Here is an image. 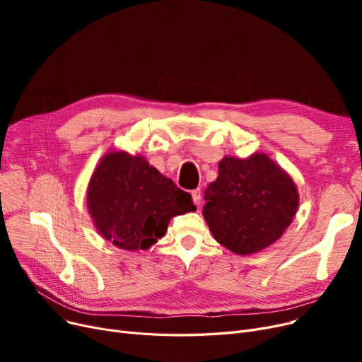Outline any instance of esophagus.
Listing matches in <instances>:
<instances>
[{
  "label": "esophagus",
  "mask_w": 362,
  "mask_h": 362,
  "mask_svg": "<svg viewBox=\"0 0 362 362\" xmlns=\"http://www.w3.org/2000/svg\"><path fill=\"white\" fill-rule=\"evenodd\" d=\"M192 198H194V204L199 206V204H201V199H202V195H201V189H195V191H192Z\"/></svg>",
  "instance_id": "obj_1"
}]
</instances>
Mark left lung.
<instances>
[{
    "label": "left lung",
    "instance_id": "1",
    "mask_svg": "<svg viewBox=\"0 0 362 362\" xmlns=\"http://www.w3.org/2000/svg\"><path fill=\"white\" fill-rule=\"evenodd\" d=\"M202 216L214 239L238 255L267 248L281 238L298 211L292 177L269 156L224 157L208 185Z\"/></svg>",
    "mask_w": 362,
    "mask_h": 362
}]
</instances>
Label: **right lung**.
<instances>
[{"label":"right lung","instance_id":"right-lung-1","mask_svg":"<svg viewBox=\"0 0 362 362\" xmlns=\"http://www.w3.org/2000/svg\"><path fill=\"white\" fill-rule=\"evenodd\" d=\"M88 210L103 238L127 251L148 250L170 220L195 211L191 194L149 165L142 156L111 151L88 185Z\"/></svg>","mask_w":362,"mask_h":362}]
</instances>
